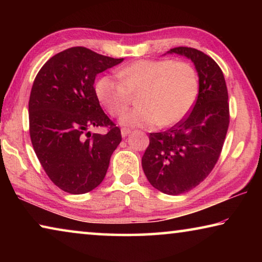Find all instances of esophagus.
Instances as JSON below:
<instances>
[{
  "label": "esophagus",
  "instance_id": "esophagus-1",
  "mask_svg": "<svg viewBox=\"0 0 262 262\" xmlns=\"http://www.w3.org/2000/svg\"><path fill=\"white\" fill-rule=\"evenodd\" d=\"M130 133V129H128V128H121V135L122 137H126L128 134Z\"/></svg>",
  "mask_w": 262,
  "mask_h": 262
}]
</instances>
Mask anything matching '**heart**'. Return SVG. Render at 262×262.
I'll return each mask as SVG.
<instances>
[{"label":"heart","instance_id":"b5f03b06","mask_svg":"<svg viewBox=\"0 0 262 262\" xmlns=\"http://www.w3.org/2000/svg\"><path fill=\"white\" fill-rule=\"evenodd\" d=\"M118 76L99 78L96 94L106 111L118 117L130 104L132 95L140 92V107L120 118L127 127L174 125L193 108L200 88L196 69L183 60L141 59L121 68Z\"/></svg>","mask_w":262,"mask_h":262}]
</instances>
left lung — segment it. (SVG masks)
Returning <instances> with one entry per match:
<instances>
[{"label":"left lung","mask_w":262,"mask_h":262,"mask_svg":"<svg viewBox=\"0 0 262 262\" xmlns=\"http://www.w3.org/2000/svg\"><path fill=\"white\" fill-rule=\"evenodd\" d=\"M168 53L193 61L200 82L198 99L170 129L150 133L142 167L155 188L178 195L196 187L219 161L230 122L229 96L223 72L209 55L184 46Z\"/></svg>","instance_id":"left-lung-1"}]
</instances>
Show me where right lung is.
Here are the masks:
<instances>
[{"label":"right lung","mask_w":262,"mask_h":262,"mask_svg":"<svg viewBox=\"0 0 262 262\" xmlns=\"http://www.w3.org/2000/svg\"><path fill=\"white\" fill-rule=\"evenodd\" d=\"M123 59L72 47L51 57L34 78L29 100L30 137L48 178L70 194H84L104 180L121 142L119 127L101 110L95 90L100 73ZM106 126L104 136L90 127Z\"/></svg>","instance_id":"right-lung-1"}]
</instances>
